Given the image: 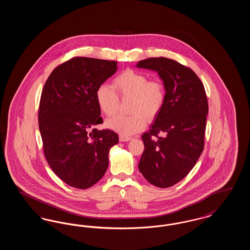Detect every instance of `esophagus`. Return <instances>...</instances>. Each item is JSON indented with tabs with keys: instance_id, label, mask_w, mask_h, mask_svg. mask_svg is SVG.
Listing matches in <instances>:
<instances>
[{
	"instance_id": "34e87169",
	"label": "esophagus",
	"mask_w": 250,
	"mask_h": 250,
	"mask_svg": "<svg viewBox=\"0 0 250 250\" xmlns=\"http://www.w3.org/2000/svg\"><path fill=\"white\" fill-rule=\"evenodd\" d=\"M131 138L129 137H125V136H120V142H122V143H125V142H129L130 141Z\"/></svg>"
}]
</instances>
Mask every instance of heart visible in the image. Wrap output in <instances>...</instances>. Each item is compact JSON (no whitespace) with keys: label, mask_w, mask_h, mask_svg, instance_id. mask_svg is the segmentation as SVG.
Wrapping results in <instances>:
<instances>
[{"label":"heart","mask_w":250,"mask_h":250,"mask_svg":"<svg viewBox=\"0 0 250 250\" xmlns=\"http://www.w3.org/2000/svg\"><path fill=\"white\" fill-rule=\"evenodd\" d=\"M112 87L101 85L95 93L97 105L107 117L117 111L121 98H131L129 116L117 115L107 120L106 126L122 136L128 137L143 130L146 118L153 120L159 113L165 101L164 86L158 81H149L140 72L127 69L119 74L112 82Z\"/></svg>","instance_id":"1"}]
</instances>
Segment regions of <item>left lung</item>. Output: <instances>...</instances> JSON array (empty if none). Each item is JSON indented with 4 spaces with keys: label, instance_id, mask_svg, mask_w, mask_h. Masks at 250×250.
Returning <instances> with one entry per match:
<instances>
[{
    "label": "left lung",
    "instance_id": "1",
    "mask_svg": "<svg viewBox=\"0 0 250 250\" xmlns=\"http://www.w3.org/2000/svg\"><path fill=\"white\" fill-rule=\"evenodd\" d=\"M136 66L157 72L166 92L163 107L142 136L144 151L139 163L144 178L166 188L185 178L202 155L207 97L195 72L174 60L149 58Z\"/></svg>",
    "mask_w": 250,
    "mask_h": 250
}]
</instances>
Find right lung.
I'll list each match as a JSON object with an SVG mask.
<instances>
[{
  "label": "right lung",
  "mask_w": 250,
  "mask_h": 250,
  "mask_svg": "<svg viewBox=\"0 0 250 250\" xmlns=\"http://www.w3.org/2000/svg\"><path fill=\"white\" fill-rule=\"evenodd\" d=\"M117 71V62L76 57L57 66L44 85L38 124L44 154L68 186L86 189L102 178L109 149L119 143L112 130H98L101 110L95 93Z\"/></svg>",
  "instance_id": "right-lung-1"
}]
</instances>
